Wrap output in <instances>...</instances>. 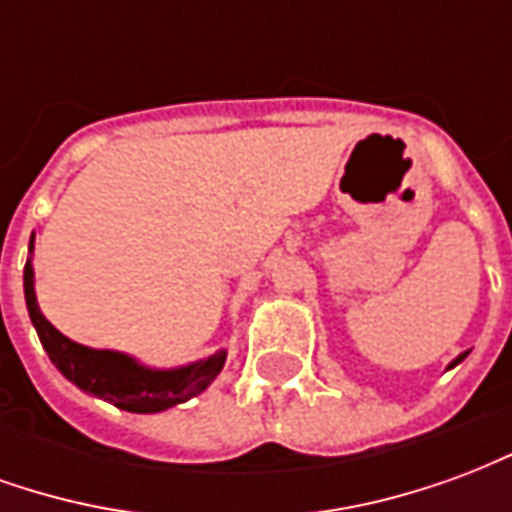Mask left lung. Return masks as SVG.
<instances>
[{"label":"left lung","mask_w":512,"mask_h":512,"mask_svg":"<svg viewBox=\"0 0 512 512\" xmlns=\"http://www.w3.org/2000/svg\"><path fill=\"white\" fill-rule=\"evenodd\" d=\"M466 356H469V351H463L461 356H455V359H452L450 365H447V370H452V367H455V365H461V362H463V359H466Z\"/></svg>","instance_id":"obj_1"}]
</instances>
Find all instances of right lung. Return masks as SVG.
<instances>
[{
  "label": "right lung",
  "mask_w": 512,
  "mask_h": 512,
  "mask_svg": "<svg viewBox=\"0 0 512 512\" xmlns=\"http://www.w3.org/2000/svg\"><path fill=\"white\" fill-rule=\"evenodd\" d=\"M32 252H35V233L29 238V257L24 266V299H27L29 321L35 326L51 365L82 392L101 397L106 403L131 414H158L205 392L213 384V378L222 373L224 359H227L224 348L189 365L150 367L123 351L90 348L65 337L60 329H54L46 321V315L38 307Z\"/></svg>",
  "instance_id": "1"
}]
</instances>
